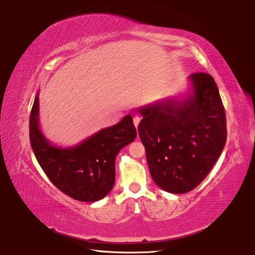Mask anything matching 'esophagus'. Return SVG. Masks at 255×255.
<instances>
[{"instance_id":"esophagus-1","label":"esophagus","mask_w":255,"mask_h":255,"mask_svg":"<svg viewBox=\"0 0 255 255\" xmlns=\"http://www.w3.org/2000/svg\"><path fill=\"white\" fill-rule=\"evenodd\" d=\"M139 122H140V118L139 117H134L133 118V123H134V126L137 128L138 127V124H139Z\"/></svg>"}]
</instances>
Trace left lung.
<instances>
[{
	"instance_id": "1",
	"label": "left lung",
	"mask_w": 255,
	"mask_h": 255,
	"mask_svg": "<svg viewBox=\"0 0 255 255\" xmlns=\"http://www.w3.org/2000/svg\"><path fill=\"white\" fill-rule=\"evenodd\" d=\"M193 92L140 107L138 134L152 179L170 193H186L203 182L226 142L224 106L214 78L189 76Z\"/></svg>"
}]
</instances>
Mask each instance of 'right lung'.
I'll list each match as a JSON object with an SVG mask.
<instances>
[{
  "label": "right lung",
  "mask_w": 255,
  "mask_h": 255,
  "mask_svg": "<svg viewBox=\"0 0 255 255\" xmlns=\"http://www.w3.org/2000/svg\"><path fill=\"white\" fill-rule=\"evenodd\" d=\"M39 99L30 116V141L38 163L59 190L79 202L93 203L111 192L116 180L115 161L120 150L136 137L130 115L72 148H58L39 129Z\"/></svg>",
  "instance_id": "add662e5"
}]
</instances>
